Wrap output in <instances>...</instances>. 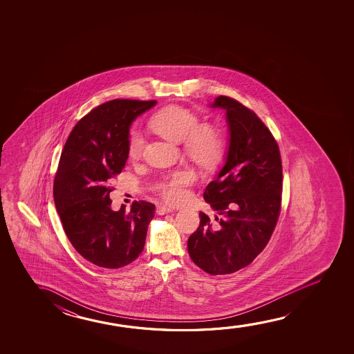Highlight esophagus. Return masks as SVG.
<instances>
[{"instance_id":"34e87169","label":"esophagus","mask_w":354,"mask_h":354,"mask_svg":"<svg viewBox=\"0 0 354 354\" xmlns=\"http://www.w3.org/2000/svg\"><path fill=\"white\" fill-rule=\"evenodd\" d=\"M173 209L167 207V205H158L157 207V214L158 215H165V214L171 213Z\"/></svg>"}]
</instances>
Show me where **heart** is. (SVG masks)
I'll return each instance as SVG.
<instances>
[{
    "label": "heart",
    "instance_id": "obj_1",
    "mask_svg": "<svg viewBox=\"0 0 354 354\" xmlns=\"http://www.w3.org/2000/svg\"><path fill=\"white\" fill-rule=\"evenodd\" d=\"M198 116L185 107L167 106L151 117L149 126L157 134L174 142H183L187 157L202 165H213L221 155L223 139L216 127L198 123ZM144 138L139 131H131L127 152L131 160L140 158ZM194 180L187 170L167 175L158 183V189L168 203H180L187 197L186 187Z\"/></svg>",
    "mask_w": 354,
    "mask_h": 354
}]
</instances>
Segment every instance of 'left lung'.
Here are the masks:
<instances>
[{
  "mask_svg": "<svg viewBox=\"0 0 354 354\" xmlns=\"http://www.w3.org/2000/svg\"><path fill=\"white\" fill-rule=\"evenodd\" d=\"M210 107L226 111L228 150L218 176L204 191L215 215L199 213L189 236L192 261L209 274H230L265 249L281 213V152L265 123L241 102L220 95Z\"/></svg>",
  "mask_w": 354,
  "mask_h": 354,
  "instance_id": "8db88e82",
  "label": "left lung"
}]
</instances>
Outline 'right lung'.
Returning <instances> with one entry per match:
<instances>
[{"label":"right lung","instance_id":"1","mask_svg":"<svg viewBox=\"0 0 354 354\" xmlns=\"http://www.w3.org/2000/svg\"><path fill=\"white\" fill-rule=\"evenodd\" d=\"M157 102L115 99L81 118L65 142L54 179V203L64 231L86 260L104 268L134 261L145 245L155 204L111 209L112 179L126 165L131 123Z\"/></svg>","mask_w":354,"mask_h":354}]
</instances>
